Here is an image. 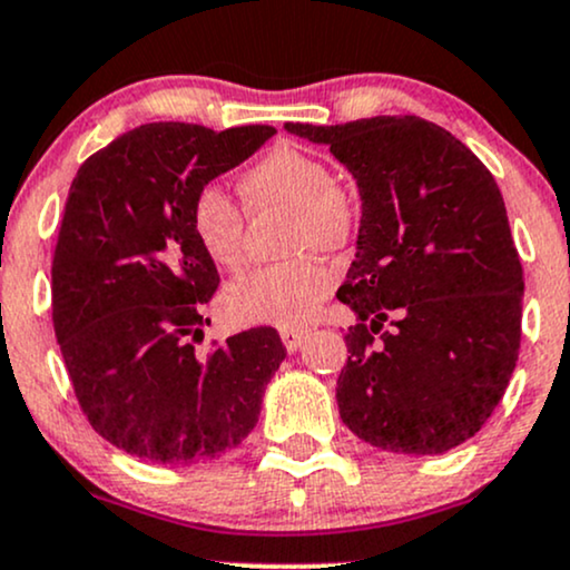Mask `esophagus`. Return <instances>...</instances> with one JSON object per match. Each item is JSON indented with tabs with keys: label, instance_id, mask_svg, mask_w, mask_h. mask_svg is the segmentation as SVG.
<instances>
[{
	"label": "esophagus",
	"instance_id": "obj_1",
	"mask_svg": "<svg viewBox=\"0 0 570 570\" xmlns=\"http://www.w3.org/2000/svg\"><path fill=\"white\" fill-rule=\"evenodd\" d=\"M305 337H307L305 330H284V332H281V340H284L286 351H289V353L297 351L299 345H303Z\"/></svg>",
	"mask_w": 570,
	"mask_h": 570
}]
</instances>
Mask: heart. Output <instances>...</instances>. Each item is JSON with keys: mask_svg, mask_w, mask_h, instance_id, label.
<instances>
[{"mask_svg": "<svg viewBox=\"0 0 570 570\" xmlns=\"http://www.w3.org/2000/svg\"><path fill=\"white\" fill-rule=\"evenodd\" d=\"M248 212L289 208L286 248L303 254L289 263L257 267L225 289L222 305L235 324L299 330L316 316L335 286V273L305 252H335L356 233L358 203L322 158L278 147L238 181ZM195 244L222 271L244 263V214L219 185H203L189 203Z\"/></svg>", "mask_w": 570, "mask_h": 570, "instance_id": "obj_1", "label": "heart"}]
</instances>
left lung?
<instances>
[{
	"label": "left lung",
	"instance_id": "8db88e82",
	"mask_svg": "<svg viewBox=\"0 0 570 570\" xmlns=\"http://www.w3.org/2000/svg\"><path fill=\"white\" fill-rule=\"evenodd\" d=\"M284 128L326 144L362 200L337 289L356 316L340 417L389 453H448L485 426L520 353L525 284L493 174L415 115ZM389 317L395 330L383 333Z\"/></svg>",
	"mask_w": 570,
	"mask_h": 570
}]
</instances>
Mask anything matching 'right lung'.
Returning <instances> with one entry per match:
<instances>
[{
  "instance_id": "1",
  "label": "right lung",
  "mask_w": 570,
  "mask_h": 570,
  "mask_svg": "<svg viewBox=\"0 0 570 570\" xmlns=\"http://www.w3.org/2000/svg\"><path fill=\"white\" fill-rule=\"evenodd\" d=\"M267 126L147 122L90 155L63 206L53 326L90 426L149 463L212 461L257 426L286 348L271 326L198 353L217 265L189 230L203 185L252 158ZM208 322V318H206Z\"/></svg>"
}]
</instances>
